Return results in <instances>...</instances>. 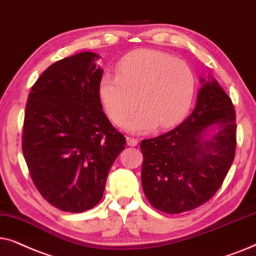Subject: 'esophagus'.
Here are the masks:
<instances>
[{"mask_svg":"<svg viewBox=\"0 0 256 256\" xmlns=\"http://www.w3.org/2000/svg\"><path fill=\"white\" fill-rule=\"evenodd\" d=\"M126 142H128V146H137V145H138V140H137V139L131 138V137L126 138Z\"/></svg>","mask_w":256,"mask_h":256,"instance_id":"34e87169","label":"esophagus"}]
</instances>
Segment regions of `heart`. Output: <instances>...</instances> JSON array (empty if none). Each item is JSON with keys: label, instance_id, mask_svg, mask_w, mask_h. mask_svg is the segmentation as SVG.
I'll return each mask as SVG.
<instances>
[{"label": "heart", "instance_id": "heart-1", "mask_svg": "<svg viewBox=\"0 0 256 256\" xmlns=\"http://www.w3.org/2000/svg\"><path fill=\"white\" fill-rule=\"evenodd\" d=\"M117 76L105 74L98 96L108 118L122 126L140 106L126 128L134 134L171 128L190 111L196 92V76L186 62L159 50L142 49L126 54Z\"/></svg>", "mask_w": 256, "mask_h": 256}]
</instances>
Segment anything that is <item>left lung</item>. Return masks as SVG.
I'll return each instance as SVG.
<instances>
[{"mask_svg": "<svg viewBox=\"0 0 256 256\" xmlns=\"http://www.w3.org/2000/svg\"><path fill=\"white\" fill-rule=\"evenodd\" d=\"M200 82L192 114L173 130L140 142L142 190L164 213L187 212L208 202L234 160V105L213 77Z\"/></svg>", "mask_w": 256, "mask_h": 256, "instance_id": "8db88e82", "label": "left lung"}]
</instances>
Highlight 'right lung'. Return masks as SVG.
<instances>
[{"label":"right lung","instance_id":"add662e5","mask_svg":"<svg viewBox=\"0 0 256 256\" xmlns=\"http://www.w3.org/2000/svg\"><path fill=\"white\" fill-rule=\"evenodd\" d=\"M97 54L84 51L50 66L26 105L22 151L36 188L64 212L94 208L103 196L125 137L103 112Z\"/></svg>","mask_w":256,"mask_h":256}]
</instances>
